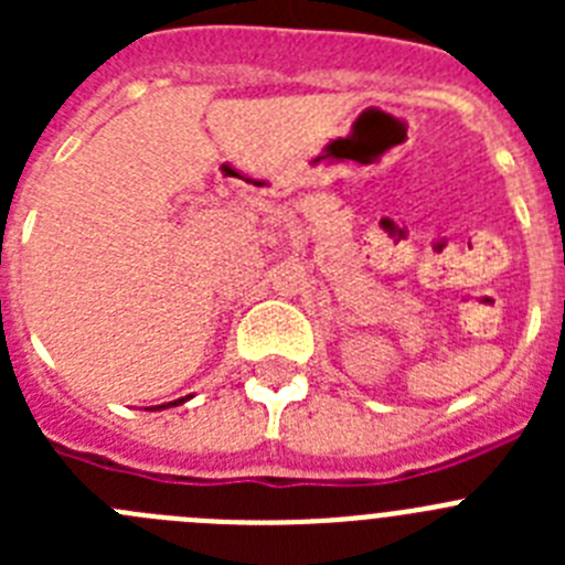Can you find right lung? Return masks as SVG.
I'll use <instances>...</instances> for the list:
<instances>
[{"instance_id":"obj_1","label":"right lung","mask_w":565,"mask_h":565,"mask_svg":"<svg viewBox=\"0 0 565 565\" xmlns=\"http://www.w3.org/2000/svg\"><path fill=\"white\" fill-rule=\"evenodd\" d=\"M192 396H183V398H174V402H167V404H158V407H149V411H167V407H178V404L189 402Z\"/></svg>"}]
</instances>
